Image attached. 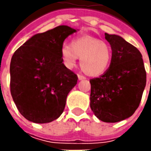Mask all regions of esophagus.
Wrapping results in <instances>:
<instances>
[{
  "mask_svg": "<svg viewBox=\"0 0 151 151\" xmlns=\"http://www.w3.org/2000/svg\"><path fill=\"white\" fill-rule=\"evenodd\" d=\"M78 80L79 81H82V80H86V77L82 75H78Z\"/></svg>",
  "mask_w": 151,
  "mask_h": 151,
  "instance_id": "esophagus-1",
  "label": "esophagus"
}]
</instances>
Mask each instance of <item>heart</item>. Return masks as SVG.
<instances>
[{"label":"heart","mask_w":151,"mask_h":151,"mask_svg":"<svg viewBox=\"0 0 151 151\" xmlns=\"http://www.w3.org/2000/svg\"><path fill=\"white\" fill-rule=\"evenodd\" d=\"M60 56L68 69L76 66L78 58L80 66L89 76H99L107 71L111 64L113 51L110 45L91 36L74 38L70 45H63Z\"/></svg>","instance_id":"heart-1"}]
</instances>
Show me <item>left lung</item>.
I'll use <instances>...</instances> for the list:
<instances>
[{
  "label": "left lung",
  "instance_id": "1",
  "mask_svg": "<svg viewBox=\"0 0 151 151\" xmlns=\"http://www.w3.org/2000/svg\"><path fill=\"white\" fill-rule=\"evenodd\" d=\"M113 56L107 71L90 80V107L96 118L117 123L135 112L146 85V72L139 50L115 34L105 33Z\"/></svg>",
  "mask_w": 151,
  "mask_h": 151
}]
</instances>
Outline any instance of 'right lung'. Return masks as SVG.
<instances>
[{"mask_svg": "<svg viewBox=\"0 0 151 151\" xmlns=\"http://www.w3.org/2000/svg\"><path fill=\"white\" fill-rule=\"evenodd\" d=\"M77 32L61 25L37 33L15 51L10 65L11 94L20 113L28 121L46 124L60 116L77 76L63 64L65 39Z\"/></svg>", "mask_w": 151, "mask_h": 151, "instance_id": "right-lung-1", "label": "right lung"}]
</instances>
